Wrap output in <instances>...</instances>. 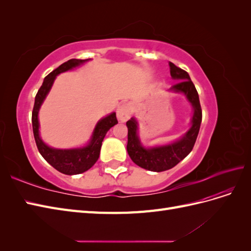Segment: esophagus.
Wrapping results in <instances>:
<instances>
[{"instance_id": "obj_1", "label": "esophagus", "mask_w": 251, "mask_h": 251, "mask_svg": "<svg viewBox=\"0 0 251 251\" xmlns=\"http://www.w3.org/2000/svg\"><path fill=\"white\" fill-rule=\"evenodd\" d=\"M132 115V105L131 103H124L120 105L118 111H117V117L120 121H126Z\"/></svg>"}]
</instances>
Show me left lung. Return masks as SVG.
<instances>
[{"instance_id":"1","label":"left lung","mask_w":251,"mask_h":251,"mask_svg":"<svg viewBox=\"0 0 251 251\" xmlns=\"http://www.w3.org/2000/svg\"><path fill=\"white\" fill-rule=\"evenodd\" d=\"M171 76L177 79L171 90L176 92L184 93L187 100L194 107V116L192 119V127L179 141L170 146L159 147L154 149H144L141 147L137 136V121L131 118L126 121L127 126V144L126 151L134 163L142 169L153 172L168 171L175 165H177L181 160L191 153L195 142L198 137L201 121H202V109L199 100V95L195 88L194 82L186 71L169 62Z\"/></svg>"}]
</instances>
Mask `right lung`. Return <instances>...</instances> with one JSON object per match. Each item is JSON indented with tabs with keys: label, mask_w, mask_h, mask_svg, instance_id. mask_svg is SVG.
Returning <instances> with one entry per match:
<instances>
[{
	"label": "right lung",
	"mask_w": 251,
	"mask_h": 251,
	"mask_svg": "<svg viewBox=\"0 0 251 251\" xmlns=\"http://www.w3.org/2000/svg\"><path fill=\"white\" fill-rule=\"evenodd\" d=\"M87 59H76L72 58L68 62L60 65L55 70L49 73L44 79L43 85L37 91L35 95L34 105L32 110V128L34 140L36 143L37 150L43 156V158L53 168L58 172L65 175H77L88 171L92 168L100 157L101 143L104 138L105 134L112 126L118 124L116 114L112 113L109 116L102 118L97 124L95 130L93 132L92 139L87 147L82 149H74V150H55L47 147L39 135V119H37V113H39L40 107L44 101L45 97L48 94L49 90L52 87V83L54 81L56 75L72 69L82 63H85Z\"/></svg>",
	"instance_id": "obj_1"
}]
</instances>
